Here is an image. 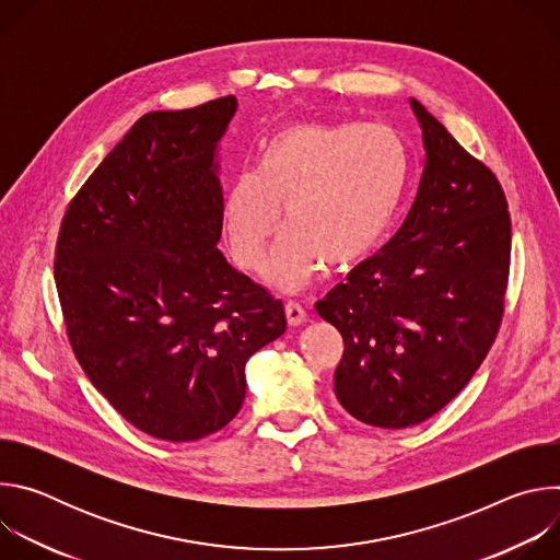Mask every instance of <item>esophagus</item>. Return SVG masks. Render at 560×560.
I'll return each instance as SVG.
<instances>
[{
	"mask_svg": "<svg viewBox=\"0 0 560 560\" xmlns=\"http://www.w3.org/2000/svg\"><path fill=\"white\" fill-rule=\"evenodd\" d=\"M285 318H288L290 326H303L307 314H305V310H303L301 303L288 301V303H285Z\"/></svg>",
	"mask_w": 560,
	"mask_h": 560,
	"instance_id": "1",
	"label": "esophagus"
}]
</instances>
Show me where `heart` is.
<instances>
[{"label":"heart","instance_id":"b5f03b06","mask_svg":"<svg viewBox=\"0 0 560 560\" xmlns=\"http://www.w3.org/2000/svg\"><path fill=\"white\" fill-rule=\"evenodd\" d=\"M408 184V152L389 128L299 124L277 132L259 162L230 186L223 232L232 261L255 272L283 223L266 281L310 285L324 261L352 268L387 236Z\"/></svg>","mask_w":560,"mask_h":560}]
</instances>
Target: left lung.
Returning a JSON list of instances; mask_svg holds the SVG:
<instances>
[{
	"mask_svg": "<svg viewBox=\"0 0 560 560\" xmlns=\"http://www.w3.org/2000/svg\"><path fill=\"white\" fill-rule=\"evenodd\" d=\"M425 162L398 232L316 312L343 337L335 394L357 421L401 430L434 417L488 357L503 316L512 223L503 188L410 100Z\"/></svg>",
	"mask_w": 560,
	"mask_h": 560,
	"instance_id": "8db88e82",
	"label": "left lung"
}]
</instances>
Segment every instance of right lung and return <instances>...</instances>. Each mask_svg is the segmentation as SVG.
Here are the masks:
<instances>
[{"label":"right lung","mask_w":560,"mask_h":560,"mask_svg":"<svg viewBox=\"0 0 560 560\" xmlns=\"http://www.w3.org/2000/svg\"><path fill=\"white\" fill-rule=\"evenodd\" d=\"M221 97L143 115L70 201L55 283L72 352L137 430L199 441L246 398L248 359L285 332L279 299L217 248Z\"/></svg>","instance_id":"1"}]
</instances>
